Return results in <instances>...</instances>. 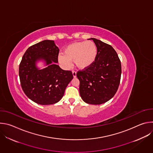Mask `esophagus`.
<instances>
[{
    "instance_id": "obj_1",
    "label": "esophagus",
    "mask_w": 153,
    "mask_h": 153,
    "mask_svg": "<svg viewBox=\"0 0 153 153\" xmlns=\"http://www.w3.org/2000/svg\"><path fill=\"white\" fill-rule=\"evenodd\" d=\"M72 73H73V77H74V78H76V77H77V73H76V71H72Z\"/></svg>"
}]
</instances>
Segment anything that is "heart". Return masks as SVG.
I'll return each instance as SVG.
<instances>
[{
  "instance_id": "1",
  "label": "heart",
  "mask_w": 153,
  "mask_h": 153,
  "mask_svg": "<svg viewBox=\"0 0 153 153\" xmlns=\"http://www.w3.org/2000/svg\"><path fill=\"white\" fill-rule=\"evenodd\" d=\"M97 56V47L92 41H83L71 43L64 49V54L58 56L59 63L65 68L71 66L74 61L80 70H86L91 67Z\"/></svg>"
}]
</instances>
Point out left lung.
<instances>
[{
	"mask_svg": "<svg viewBox=\"0 0 153 153\" xmlns=\"http://www.w3.org/2000/svg\"><path fill=\"white\" fill-rule=\"evenodd\" d=\"M97 47L96 60L91 67L78 71L79 92L86 103L100 105L115 95L120 84V60L114 48L95 38H91Z\"/></svg>",
	"mask_w": 153,
	"mask_h": 153,
	"instance_id": "1",
	"label": "left lung"
}]
</instances>
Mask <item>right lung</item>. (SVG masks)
<instances>
[{
	"instance_id": "1",
	"label": "right lung",
	"mask_w": 153,
	"mask_h": 153,
	"mask_svg": "<svg viewBox=\"0 0 153 153\" xmlns=\"http://www.w3.org/2000/svg\"><path fill=\"white\" fill-rule=\"evenodd\" d=\"M59 52L54 40H45L29 47L22 59L19 70L22 88L36 103L47 105L60 101L73 79L71 71L57 65ZM39 61L44 63L43 69L36 65Z\"/></svg>"
}]
</instances>
